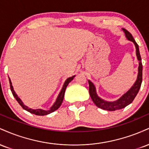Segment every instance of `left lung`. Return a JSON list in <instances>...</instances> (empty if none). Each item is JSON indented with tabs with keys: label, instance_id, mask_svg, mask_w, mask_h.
<instances>
[{
	"label": "left lung",
	"instance_id": "8db88e82",
	"mask_svg": "<svg viewBox=\"0 0 149 149\" xmlns=\"http://www.w3.org/2000/svg\"><path fill=\"white\" fill-rule=\"evenodd\" d=\"M123 31L125 34V37L127 38V40H130L134 44L135 47H136V57L139 61L137 78H136V80L135 81L134 85L126 93H125L122 97H120L118 100L114 101V102H107V101L101 99L97 95L95 86L90 80H88L89 92H90V95L91 97L92 100L93 101V102L97 107L104 109V110L109 111H113L116 110L122 109L127 107V105H129L130 104H131L137 95L138 92L141 88V82H142V63H141V58L140 56L139 45H137V43L134 40V38L132 37V34L128 31L125 29H123Z\"/></svg>",
	"mask_w": 149,
	"mask_h": 149
}]
</instances>
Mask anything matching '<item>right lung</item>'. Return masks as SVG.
<instances>
[{
  "mask_svg": "<svg viewBox=\"0 0 149 149\" xmlns=\"http://www.w3.org/2000/svg\"><path fill=\"white\" fill-rule=\"evenodd\" d=\"M74 77H75V76H73L72 77H70V78H67V79L66 80V81L64 82V85H63L62 89H61L60 92H59V95H58V97H57V100H56V101H55V102H54V104H53L52 107H50V109H49V110H47V111L42 110V109H30V108H29L28 107H26V105H24L23 102H22V101L21 100V99H20L19 97L17 96V95L15 93L14 89H13V85H12L11 80H10V78H9L10 85V90H11L12 93H13V96H14L15 98L16 99V100L18 102V103L20 104V106H21V107L23 108L24 110L27 111H29V112H30L31 113L35 114V115H37V116H45V115H47V114L51 113L54 112V111H56L57 109H59V107L61 106V103H62L63 100H64L65 90H66V87H67V85H69V83H70V82H71V80L73 79V78H74Z\"/></svg>",
  "mask_w": 149,
  "mask_h": 149,
  "instance_id": "obj_1",
  "label": "right lung"
}]
</instances>
